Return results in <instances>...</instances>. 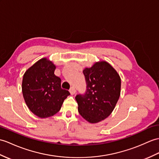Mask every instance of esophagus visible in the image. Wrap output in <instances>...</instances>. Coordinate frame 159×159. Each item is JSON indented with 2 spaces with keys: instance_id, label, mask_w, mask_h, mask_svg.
Here are the masks:
<instances>
[{
  "instance_id": "1",
  "label": "esophagus",
  "mask_w": 159,
  "mask_h": 159,
  "mask_svg": "<svg viewBox=\"0 0 159 159\" xmlns=\"http://www.w3.org/2000/svg\"><path fill=\"white\" fill-rule=\"evenodd\" d=\"M70 93L71 95H75V93H76V89L74 87H72L70 88Z\"/></svg>"
}]
</instances>
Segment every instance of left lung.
<instances>
[{"label":"left lung","mask_w":159,"mask_h":159,"mask_svg":"<svg viewBox=\"0 0 159 159\" xmlns=\"http://www.w3.org/2000/svg\"><path fill=\"white\" fill-rule=\"evenodd\" d=\"M83 72L87 91L75 97L79 112L89 123H98L109 116L115 108L120 95V77L106 61L95 62Z\"/></svg>","instance_id":"1"}]
</instances>
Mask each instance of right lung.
Masks as SVG:
<instances>
[{"instance_id":"1","label":"right lung","mask_w":159,"mask_h":159,"mask_svg":"<svg viewBox=\"0 0 159 159\" xmlns=\"http://www.w3.org/2000/svg\"><path fill=\"white\" fill-rule=\"evenodd\" d=\"M56 66L43 57L25 72L22 93L30 110L41 119L53 116L60 111L70 92L61 87V79L55 75Z\"/></svg>"}]
</instances>
